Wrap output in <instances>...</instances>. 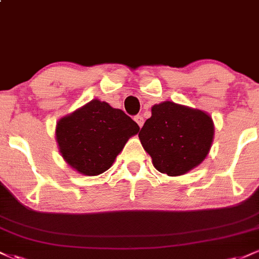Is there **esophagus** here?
<instances>
[{
    "label": "esophagus",
    "instance_id": "34e87169",
    "mask_svg": "<svg viewBox=\"0 0 259 259\" xmlns=\"http://www.w3.org/2000/svg\"><path fill=\"white\" fill-rule=\"evenodd\" d=\"M134 120H135L136 123H138V125L140 127L144 125V118H142L141 115H135V117H134Z\"/></svg>",
    "mask_w": 259,
    "mask_h": 259
}]
</instances>
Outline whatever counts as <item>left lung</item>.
Listing matches in <instances>:
<instances>
[{
  "mask_svg": "<svg viewBox=\"0 0 259 259\" xmlns=\"http://www.w3.org/2000/svg\"><path fill=\"white\" fill-rule=\"evenodd\" d=\"M139 139L153 167L179 177L200 165L209 153L214 124L207 112L164 101L151 108Z\"/></svg>",
  "mask_w": 259,
  "mask_h": 259,
  "instance_id": "left-lung-1",
  "label": "left lung"
}]
</instances>
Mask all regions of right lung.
<instances>
[{
  "label": "right lung",
  "mask_w": 259,
  "mask_h": 259,
  "mask_svg": "<svg viewBox=\"0 0 259 259\" xmlns=\"http://www.w3.org/2000/svg\"><path fill=\"white\" fill-rule=\"evenodd\" d=\"M139 130L121 109L95 99L57 121L56 141L69 167L95 177L112 167L127 140Z\"/></svg>",
  "instance_id": "add662e5"
}]
</instances>
